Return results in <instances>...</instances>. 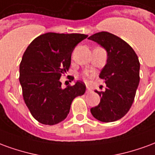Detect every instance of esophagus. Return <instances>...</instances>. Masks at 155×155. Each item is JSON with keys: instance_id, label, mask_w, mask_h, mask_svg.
I'll return each instance as SVG.
<instances>
[{"instance_id": "1", "label": "esophagus", "mask_w": 155, "mask_h": 155, "mask_svg": "<svg viewBox=\"0 0 155 155\" xmlns=\"http://www.w3.org/2000/svg\"><path fill=\"white\" fill-rule=\"evenodd\" d=\"M91 92H92V90L89 86H87V88H86V93H91Z\"/></svg>"}]
</instances>
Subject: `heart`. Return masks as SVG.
I'll return each instance as SVG.
<instances>
[{"label":"heart","mask_w":155,"mask_h":155,"mask_svg":"<svg viewBox=\"0 0 155 155\" xmlns=\"http://www.w3.org/2000/svg\"><path fill=\"white\" fill-rule=\"evenodd\" d=\"M87 76H89V74H88L87 73H86V74H84V75H83V78H84V79H85V78L87 77Z\"/></svg>","instance_id":"1"}]
</instances>
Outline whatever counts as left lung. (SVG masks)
I'll list each match as a JSON object with an SVG mask.
<instances>
[{"mask_svg":"<svg viewBox=\"0 0 155 155\" xmlns=\"http://www.w3.org/2000/svg\"><path fill=\"white\" fill-rule=\"evenodd\" d=\"M88 39L97 42L108 53L107 63L100 74L106 88L96 91L101 102L91 112L101 122H114L124 116L133 104L140 83V61L130 45L111 33L101 31Z\"/></svg>","mask_w":155,"mask_h":155,"instance_id":"left-lung-1","label":"left lung"}]
</instances>
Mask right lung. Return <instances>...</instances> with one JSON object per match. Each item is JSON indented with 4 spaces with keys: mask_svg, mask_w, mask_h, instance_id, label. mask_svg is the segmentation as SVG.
Segmentation results:
<instances>
[{
    "mask_svg": "<svg viewBox=\"0 0 155 155\" xmlns=\"http://www.w3.org/2000/svg\"><path fill=\"white\" fill-rule=\"evenodd\" d=\"M87 36L49 32L36 37L24 52L19 80L25 104L40 123L54 125L63 121L73 100L84 94L82 81L62 89L60 79L70 69L74 47Z\"/></svg>",
    "mask_w": 155,
    "mask_h": 155,
    "instance_id": "add662e5",
    "label": "right lung"
}]
</instances>
